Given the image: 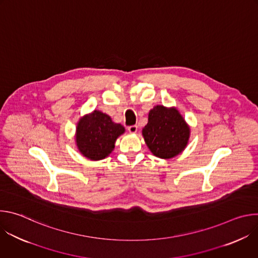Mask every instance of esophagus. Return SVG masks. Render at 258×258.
<instances>
[{"label":"esophagus","instance_id":"esophagus-1","mask_svg":"<svg viewBox=\"0 0 258 258\" xmlns=\"http://www.w3.org/2000/svg\"><path fill=\"white\" fill-rule=\"evenodd\" d=\"M127 131H128L130 133H132V134H135V133H137V131H138V126H137V125H130V126L127 127Z\"/></svg>","mask_w":258,"mask_h":258}]
</instances>
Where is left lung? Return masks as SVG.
<instances>
[{"label": "left lung", "mask_w": 258, "mask_h": 258, "mask_svg": "<svg viewBox=\"0 0 258 258\" xmlns=\"http://www.w3.org/2000/svg\"><path fill=\"white\" fill-rule=\"evenodd\" d=\"M145 142L159 158H172L186 148L190 128L174 108L158 105L149 112L148 123L143 128Z\"/></svg>", "instance_id": "left-lung-1"}]
</instances>
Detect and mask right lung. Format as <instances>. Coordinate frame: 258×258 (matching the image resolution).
Returning a JSON list of instances; mask_svg holds the SVG:
<instances>
[{"label": "right lung", "instance_id": "add662e5", "mask_svg": "<svg viewBox=\"0 0 258 258\" xmlns=\"http://www.w3.org/2000/svg\"><path fill=\"white\" fill-rule=\"evenodd\" d=\"M123 133L121 124L114 123L109 115L95 110L78 123V148L87 158L101 160L112 152L116 139Z\"/></svg>", "mask_w": 258, "mask_h": 258}]
</instances>
